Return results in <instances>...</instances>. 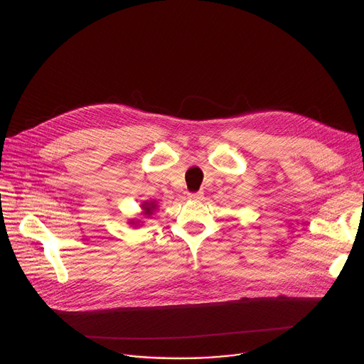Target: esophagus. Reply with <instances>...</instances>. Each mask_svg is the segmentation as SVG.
Masks as SVG:
<instances>
[{"instance_id":"1","label":"esophagus","mask_w":364,"mask_h":364,"mask_svg":"<svg viewBox=\"0 0 364 364\" xmlns=\"http://www.w3.org/2000/svg\"><path fill=\"white\" fill-rule=\"evenodd\" d=\"M188 198L193 201H200L203 198V193L197 191V193H188Z\"/></svg>"}]
</instances>
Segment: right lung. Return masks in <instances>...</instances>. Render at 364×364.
Returning <instances> with one entry per match:
<instances>
[{"label": "right lung", "instance_id": "right-lung-1", "mask_svg": "<svg viewBox=\"0 0 364 364\" xmlns=\"http://www.w3.org/2000/svg\"><path fill=\"white\" fill-rule=\"evenodd\" d=\"M141 207H142V215L144 216H146V218H149L154 212H155V209H157V204H155V201H145L144 204H141ZM132 226L134 225H136L138 222H129Z\"/></svg>", "mask_w": 364, "mask_h": 364}]
</instances>
